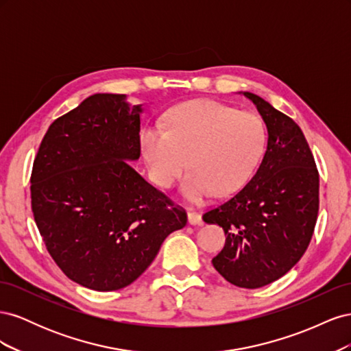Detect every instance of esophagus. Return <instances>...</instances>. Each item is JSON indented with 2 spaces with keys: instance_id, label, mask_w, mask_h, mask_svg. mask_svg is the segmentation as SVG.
Masks as SVG:
<instances>
[{
  "instance_id": "1",
  "label": "esophagus",
  "mask_w": 351,
  "mask_h": 351,
  "mask_svg": "<svg viewBox=\"0 0 351 351\" xmlns=\"http://www.w3.org/2000/svg\"><path fill=\"white\" fill-rule=\"evenodd\" d=\"M187 219L190 226H202V215L197 214V212L190 210L187 214Z\"/></svg>"
}]
</instances>
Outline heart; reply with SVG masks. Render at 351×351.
Returning <instances> with one entry per match:
<instances>
[{
    "label": "heart",
    "mask_w": 351,
    "mask_h": 351,
    "mask_svg": "<svg viewBox=\"0 0 351 351\" xmlns=\"http://www.w3.org/2000/svg\"><path fill=\"white\" fill-rule=\"evenodd\" d=\"M267 143L259 117L237 112L214 101L178 105L167 130L149 127L141 134L142 154L154 182L173 187L187 169L183 197L199 205L212 195L230 196L249 182Z\"/></svg>",
    "instance_id": "b5f03b06"
}]
</instances>
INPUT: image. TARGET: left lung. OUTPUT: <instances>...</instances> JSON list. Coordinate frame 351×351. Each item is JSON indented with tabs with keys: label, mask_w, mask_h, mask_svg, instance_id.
I'll return each mask as SVG.
<instances>
[{
	"label": "left lung",
	"mask_w": 351,
	"mask_h": 351,
	"mask_svg": "<svg viewBox=\"0 0 351 351\" xmlns=\"http://www.w3.org/2000/svg\"><path fill=\"white\" fill-rule=\"evenodd\" d=\"M243 95L267 125V151L250 182L205 212L204 221L227 236L212 259L214 268L241 289H259L289 272L309 246L319 210V174L300 127L258 95Z\"/></svg>",
	"instance_id": "left-lung-1"
}]
</instances>
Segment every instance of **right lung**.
Here are the masks:
<instances>
[{
	"label": "right lung",
	"mask_w": 351,
	"mask_h": 351,
	"mask_svg": "<svg viewBox=\"0 0 351 351\" xmlns=\"http://www.w3.org/2000/svg\"><path fill=\"white\" fill-rule=\"evenodd\" d=\"M95 93L49 125L30 177L32 212L48 253L86 289H124L149 267L186 210L132 168L142 105Z\"/></svg>",
	"instance_id": "1"
}]
</instances>
